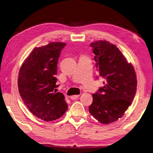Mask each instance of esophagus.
Instances as JSON below:
<instances>
[{
    "label": "esophagus",
    "mask_w": 153,
    "mask_h": 153,
    "mask_svg": "<svg viewBox=\"0 0 153 153\" xmlns=\"http://www.w3.org/2000/svg\"><path fill=\"white\" fill-rule=\"evenodd\" d=\"M79 97V95H74V96H71V99L73 100H76L78 97Z\"/></svg>",
    "instance_id": "1"
}]
</instances>
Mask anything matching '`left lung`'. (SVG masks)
<instances>
[{"mask_svg": "<svg viewBox=\"0 0 153 153\" xmlns=\"http://www.w3.org/2000/svg\"><path fill=\"white\" fill-rule=\"evenodd\" d=\"M90 46L100 76L104 78L105 82L92 95L89 112L100 123L108 124L123 117L131 104L137 90L136 74L131 63L114 45L98 40Z\"/></svg>", "mask_w": 153, "mask_h": 153, "instance_id": "left-lung-1", "label": "left lung"}]
</instances>
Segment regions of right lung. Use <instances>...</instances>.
Wrapping results in <instances>:
<instances>
[{
  "instance_id": "obj_1",
  "label": "right lung",
  "mask_w": 153,
  "mask_h": 153,
  "mask_svg": "<svg viewBox=\"0 0 153 153\" xmlns=\"http://www.w3.org/2000/svg\"><path fill=\"white\" fill-rule=\"evenodd\" d=\"M66 43L50 42L36 47L20 68L18 84L19 95L29 110L45 121L58 119L68 106L63 94L56 92L57 63Z\"/></svg>"
}]
</instances>
